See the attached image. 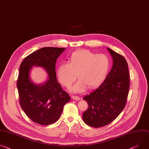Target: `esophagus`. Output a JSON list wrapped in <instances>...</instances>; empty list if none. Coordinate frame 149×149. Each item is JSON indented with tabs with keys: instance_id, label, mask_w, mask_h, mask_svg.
Wrapping results in <instances>:
<instances>
[{
	"instance_id": "obj_1",
	"label": "esophagus",
	"mask_w": 149,
	"mask_h": 149,
	"mask_svg": "<svg viewBox=\"0 0 149 149\" xmlns=\"http://www.w3.org/2000/svg\"><path fill=\"white\" fill-rule=\"evenodd\" d=\"M71 98H72V99L75 100H79V97H78V96H71Z\"/></svg>"
}]
</instances>
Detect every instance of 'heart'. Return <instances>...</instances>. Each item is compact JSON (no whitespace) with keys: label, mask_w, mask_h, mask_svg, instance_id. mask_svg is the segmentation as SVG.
Segmentation results:
<instances>
[{"label":"heart","mask_w":149,"mask_h":149,"mask_svg":"<svg viewBox=\"0 0 149 149\" xmlns=\"http://www.w3.org/2000/svg\"><path fill=\"white\" fill-rule=\"evenodd\" d=\"M111 65L110 59L104 54H96L81 49L73 52L68 62H62L56 69V75L61 84L70 87L76 77L79 79L71 88L74 92L83 91L99 87L106 78Z\"/></svg>","instance_id":"b5f03b06"}]
</instances>
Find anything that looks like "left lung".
Here are the masks:
<instances>
[{
  "label": "left lung",
  "instance_id": "1",
  "mask_svg": "<svg viewBox=\"0 0 149 149\" xmlns=\"http://www.w3.org/2000/svg\"><path fill=\"white\" fill-rule=\"evenodd\" d=\"M113 58V66L103 83L85 96L88 105L83 113L84 123L92 127L107 125L115 120L126 105L130 89V73L124 56L107 48Z\"/></svg>",
  "mask_w": 149,
  "mask_h": 149
}]
</instances>
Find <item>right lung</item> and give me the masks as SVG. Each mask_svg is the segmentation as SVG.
<instances>
[{"label": "right lung", "mask_w": 149, "mask_h": 149, "mask_svg": "<svg viewBox=\"0 0 149 149\" xmlns=\"http://www.w3.org/2000/svg\"><path fill=\"white\" fill-rule=\"evenodd\" d=\"M65 48L46 47L34 52L21 62L17 83L19 104L27 116L34 123L48 125L60 118L64 105L70 96L58 82L55 71L56 60ZM34 65L47 71L49 78L43 85L31 82L29 71Z\"/></svg>", "instance_id": "1"}]
</instances>
